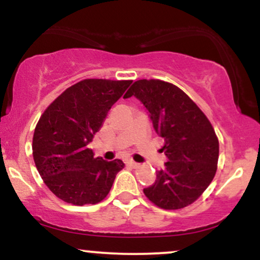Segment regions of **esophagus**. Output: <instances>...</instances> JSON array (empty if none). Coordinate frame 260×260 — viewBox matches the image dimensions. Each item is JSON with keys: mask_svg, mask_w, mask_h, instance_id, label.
Returning a JSON list of instances; mask_svg holds the SVG:
<instances>
[{"mask_svg": "<svg viewBox=\"0 0 260 260\" xmlns=\"http://www.w3.org/2000/svg\"><path fill=\"white\" fill-rule=\"evenodd\" d=\"M126 164H127V165H129L131 166V168H133V169H136V168H138V166H139V164L138 162H136V161H133V160H127L126 161Z\"/></svg>", "mask_w": 260, "mask_h": 260, "instance_id": "esophagus-1", "label": "esophagus"}]
</instances>
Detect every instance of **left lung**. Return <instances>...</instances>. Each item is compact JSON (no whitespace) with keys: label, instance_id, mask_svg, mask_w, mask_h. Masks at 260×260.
Listing matches in <instances>:
<instances>
[{"label":"left lung","instance_id":"1","mask_svg":"<svg viewBox=\"0 0 260 260\" xmlns=\"http://www.w3.org/2000/svg\"><path fill=\"white\" fill-rule=\"evenodd\" d=\"M142 101L155 132L165 139L161 150L165 169L143 192L161 209L176 210L192 204L216 174L219 140L207 116L184 91L160 79L133 83L123 98Z\"/></svg>","mask_w":260,"mask_h":260}]
</instances>
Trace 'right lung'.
I'll return each mask as SVG.
<instances>
[{"label":"right lung","mask_w":260,"mask_h":260,"mask_svg":"<svg viewBox=\"0 0 260 260\" xmlns=\"http://www.w3.org/2000/svg\"><path fill=\"white\" fill-rule=\"evenodd\" d=\"M132 80H80L50 104L32 137V156L45 184L57 198L73 205L105 199L122 160L95 157L88 144L107 112Z\"/></svg>","instance_id":"1"}]
</instances>
